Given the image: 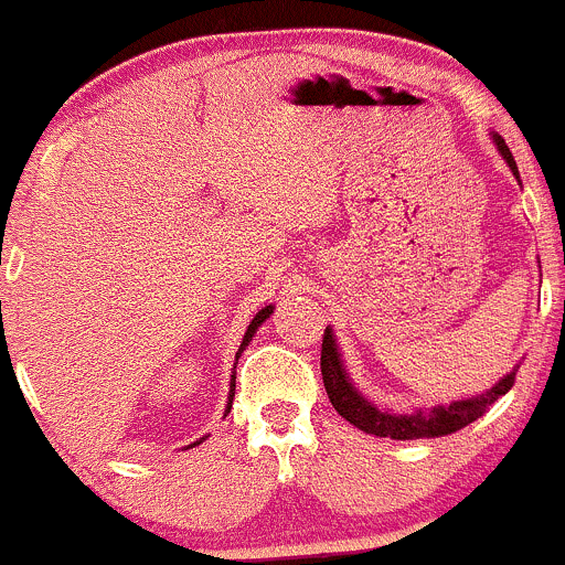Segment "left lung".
Instances as JSON below:
<instances>
[{
  "label": "left lung",
  "mask_w": 565,
  "mask_h": 565,
  "mask_svg": "<svg viewBox=\"0 0 565 565\" xmlns=\"http://www.w3.org/2000/svg\"><path fill=\"white\" fill-rule=\"evenodd\" d=\"M494 147L503 156V161L509 163V169L514 172L516 180H520V169H516L514 156H511L509 145L503 141V136L492 134ZM319 369H322L324 391H328L330 404L335 407V413L344 420H350L352 426H358L361 431L374 437H391V440H420V437H446L454 435V431L465 429L472 420L481 418L500 396L511 391L514 385L516 372H520V363L511 369L509 374L498 380L489 391L478 393V396L459 398V402L451 404H435V407H418L413 413H393L388 407H377L372 398L363 396L361 391L355 388V383L350 380V372H347L344 361H341L339 344H335L333 328H324L322 339V361H319Z\"/></svg>",
  "instance_id": "left-lung-1"
}]
</instances>
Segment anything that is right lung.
Masks as SVG:
<instances>
[{
	"instance_id": "right-lung-1",
	"label": "right lung",
	"mask_w": 565,
	"mask_h": 565,
	"mask_svg": "<svg viewBox=\"0 0 565 565\" xmlns=\"http://www.w3.org/2000/svg\"><path fill=\"white\" fill-rule=\"evenodd\" d=\"M273 315V306H265V309L262 311H256V317L250 319V324H248V330H246V335H243V341H241V350H237V355L235 358H241V352L246 350V347L250 344V339H254V333L256 330L262 328V322H265L267 317ZM237 369V366H235ZM232 398H235V372H232V383H230V402H226V409H224V415H230V409H232ZM199 443H204V437H199L196 443H191V446H185V448H193V446H199Z\"/></svg>"
}]
</instances>
